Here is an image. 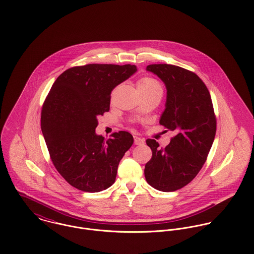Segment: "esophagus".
Here are the masks:
<instances>
[{"instance_id":"esophagus-1","label":"esophagus","mask_w":254,"mask_h":254,"mask_svg":"<svg viewBox=\"0 0 254 254\" xmlns=\"http://www.w3.org/2000/svg\"><path fill=\"white\" fill-rule=\"evenodd\" d=\"M134 143H135V145H144L145 144V140L143 138L135 136L134 137Z\"/></svg>"}]
</instances>
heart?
<instances>
[{
  "mask_svg": "<svg viewBox=\"0 0 254 254\" xmlns=\"http://www.w3.org/2000/svg\"><path fill=\"white\" fill-rule=\"evenodd\" d=\"M138 90L141 94L143 93H149V92H161L162 93V86L160 83L151 77H144L137 83Z\"/></svg>",
  "mask_w": 254,
  "mask_h": 254,
  "instance_id": "heart-1",
  "label": "heart"
}]
</instances>
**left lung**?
Returning <instances> with one entry per match:
<instances>
[{
  "mask_svg": "<svg viewBox=\"0 0 254 254\" xmlns=\"http://www.w3.org/2000/svg\"><path fill=\"white\" fill-rule=\"evenodd\" d=\"M145 70L166 87L159 123L177 133L165 148L155 140H146L152 156L145 164V180L158 190L173 191L191 181L207 158L216 133L213 105L196 74L172 64H150Z\"/></svg>",
  "mask_w": 254,
  "mask_h": 254,
  "instance_id": "8db88e82",
  "label": "left lung"
}]
</instances>
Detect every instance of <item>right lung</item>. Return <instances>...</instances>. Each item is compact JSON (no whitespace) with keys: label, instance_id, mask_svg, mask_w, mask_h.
<instances>
[{"label":"right lung","instance_id":"add662e5","mask_svg":"<svg viewBox=\"0 0 254 254\" xmlns=\"http://www.w3.org/2000/svg\"><path fill=\"white\" fill-rule=\"evenodd\" d=\"M136 71L131 64H87L65 70L53 84L41 129L55 167L74 188L98 192L115 181L134 139L119 131L105 141L96 133L98 116L109 111L111 91Z\"/></svg>","mask_w":254,"mask_h":254}]
</instances>
